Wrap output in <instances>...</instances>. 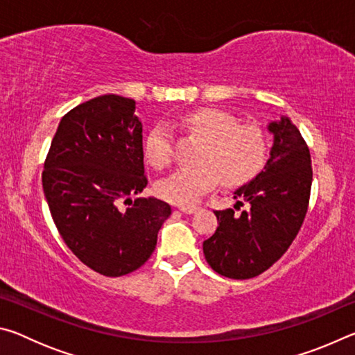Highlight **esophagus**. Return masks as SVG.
<instances>
[{
    "label": "esophagus",
    "instance_id": "1",
    "mask_svg": "<svg viewBox=\"0 0 355 355\" xmlns=\"http://www.w3.org/2000/svg\"><path fill=\"white\" fill-rule=\"evenodd\" d=\"M178 209H180V211H182V213H184V214H192V213H196L199 208H197V207H189V205H188V207H180Z\"/></svg>",
    "mask_w": 355,
    "mask_h": 355
}]
</instances>
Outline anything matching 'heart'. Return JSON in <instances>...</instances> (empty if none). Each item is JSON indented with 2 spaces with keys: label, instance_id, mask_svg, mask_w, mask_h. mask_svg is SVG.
Here are the masks:
<instances>
[{
  "label": "heart",
  "instance_id": "b5f03b06",
  "mask_svg": "<svg viewBox=\"0 0 355 355\" xmlns=\"http://www.w3.org/2000/svg\"><path fill=\"white\" fill-rule=\"evenodd\" d=\"M178 127L205 142L197 155L196 167H182L156 186L161 199L188 207L219 182L227 188L248 183L263 169L268 141L263 130L239 125L238 119L216 107H200L184 114ZM144 153L155 167L172 159V135L166 125H156L146 137Z\"/></svg>",
  "mask_w": 355,
  "mask_h": 355
}]
</instances>
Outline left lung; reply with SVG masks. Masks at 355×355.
I'll return each mask as SVG.
<instances>
[{
    "instance_id": "obj_1",
    "label": "left lung",
    "mask_w": 355,
    "mask_h": 355,
    "mask_svg": "<svg viewBox=\"0 0 355 355\" xmlns=\"http://www.w3.org/2000/svg\"><path fill=\"white\" fill-rule=\"evenodd\" d=\"M274 136L271 156L250 183L235 191L238 215L214 211L219 225L203 241V254L216 272L228 279H252L272 266L290 248L307 214L311 189L310 150L288 117L268 125Z\"/></svg>"
}]
</instances>
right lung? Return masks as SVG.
I'll list each match as a JSON object with an SVG mask.
<instances>
[{
	"mask_svg": "<svg viewBox=\"0 0 355 355\" xmlns=\"http://www.w3.org/2000/svg\"><path fill=\"white\" fill-rule=\"evenodd\" d=\"M135 111V100L114 94L78 105L59 122L42 172L59 235L106 277L139 269L172 213L155 197L131 199L147 186L142 123Z\"/></svg>",
	"mask_w": 355,
	"mask_h": 355,
	"instance_id": "add662e5",
	"label": "right lung"
}]
</instances>
